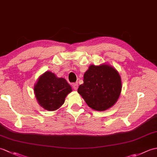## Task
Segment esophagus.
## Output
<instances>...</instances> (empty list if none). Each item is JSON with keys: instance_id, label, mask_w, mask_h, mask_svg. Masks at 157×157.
Masks as SVG:
<instances>
[{"instance_id": "obj_1", "label": "esophagus", "mask_w": 157, "mask_h": 157, "mask_svg": "<svg viewBox=\"0 0 157 157\" xmlns=\"http://www.w3.org/2000/svg\"><path fill=\"white\" fill-rule=\"evenodd\" d=\"M72 87H73V89L75 90H78V84H77V83H75V84H73Z\"/></svg>"}]
</instances>
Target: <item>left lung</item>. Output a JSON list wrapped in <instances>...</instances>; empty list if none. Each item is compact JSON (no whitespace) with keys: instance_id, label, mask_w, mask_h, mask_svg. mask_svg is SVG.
I'll return each instance as SVG.
<instances>
[{"instance_id":"obj_1","label":"left lung","mask_w":157,"mask_h":157,"mask_svg":"<svg viewBox=\"0 0 157 157\" xmlns=\"http://www.w3.org/2000/svg\"><path fill=\"white\" fill-rule=\"evenodd\" d=\"M121 79L119 72L109 64L90 65L84 73V84L78 92L89 107L103 111L112 107L121 94Z\"/></svg>"}]
</instances>
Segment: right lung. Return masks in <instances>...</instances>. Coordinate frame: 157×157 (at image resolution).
<instances>
[{
  "label": "right lung",
  "instance_id": "1",
  "mask_svg": "<svg viewBox=\"0 0 157 157\" xmlns=\"http://www.w3.org/2000/svg\"><path fill=\"white\" fill-rule=\"evenodd\" d=\"M34 90L40 106L48 111H53L64 104L66 96L72 92V88L65 79L58 78L51 71H46L38 78Z\"/></svg>",
  "mask_w": 157,
  "mask_h": 157
}]
</instances>
